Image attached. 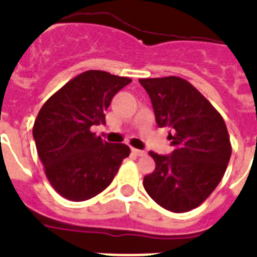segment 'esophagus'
Returning a JSON list of instances; mask_svg holds the SVG:
<instances>
[{"instance_id": "obj_1", "label": "esophagus", "mask_w": 257, "mask_h": 257, "mask_svg": "<svg viewBox=\"0 0 257 257\" xmlns=\"http://www.w3.org/2000/svg\"><path fill=\"white\" fill-rule=\"evenodd\" d=\"M131 151H132V153L135 155V156H144L145 153H147L145 151H140V149H136V148H132Z\"/></svg>"}]
</instances>
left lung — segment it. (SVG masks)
Segmentation results:
<instances>
[{
  "label": "left lung",
  "mask_w": 257,
  "mask_h": 257,
  "mask_svg": "<svg viewBox=\"0 0 257 257\" xmlns=\"http://www.w3.org/2000/svg\"><path fill=\"white\" fill-rule=\"evenodd\" d=\"M159 126H169V156L149 152L156 168L144 177L147 193L160 207L181 213L199 207L223 179L232 147L223 117L181 77L141 78Z\"/></svg>",
  "instance_id": "left-lung-1"
}]
</instances>
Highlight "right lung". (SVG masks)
<instances>
[{
  "instance_id": "right-lung-1",
  "label": "right lung",
  "mask_w": 257,
  "mask_h": 257,
  "mask_svg": "<svg viewBox=\"0 0 257 257\" xmlns=\"http://www.w3.org/2000/svg\"><path fill=\"white\" fill-rule=\"evenodd\" d=\"M131 81L104 70H86L40 109L33 125L36 148L46 179L62 197L84 201L101 193L129 156L128 145L106 143L90 128L105 124L112 98Z\"/></svg>"
}]
</instances>
